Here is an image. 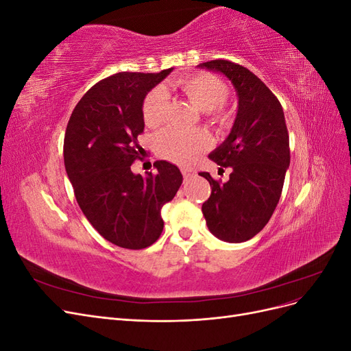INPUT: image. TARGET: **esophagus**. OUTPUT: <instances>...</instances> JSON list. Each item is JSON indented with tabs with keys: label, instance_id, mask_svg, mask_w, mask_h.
<instances>
[{
	"label": "esophagus",
	"instance_id": "obj_1",
	"mask_svg": "<svg viewBox=\"0 0 351 351\" xmlns=\"http://www.w3.org/2000/svg\"><path fill=\"white\" fill-rule=\"evenodd\" d=\"M182 173H183L184 180H190V178H192V177L196 174V171H195L193 168H187V167L182 168Z\"/></svg>",
	"mask_w": 351,
	"mask_h": 351
}]
</instances>
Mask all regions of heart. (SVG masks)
<instances>
[{"instance_id":"b5f03b06","label":"heart","mask_w":351,"mask_h":351,"mask_svg":"<svg viewBox=\"0 0 351 351\" xmlns=\"http://www.w3.org/2000/svg\"><path fill=\"white\" fill-rule=\"evenodd\" d=\"M174 86L184 93V97L195 107L204 111L206 120L218 130H226L232 124V114L224 108L228 98V86L208 73L187 74L176 80ZM168 97L164 88H155L146 95L142 104L143 121L147 127H158L167 117ZM212 145L210 136L205 130L184 132L168 127L155 137V151L159 156L178 165H187L193 159L208 151Z\"/></svg>"}]
</instances>
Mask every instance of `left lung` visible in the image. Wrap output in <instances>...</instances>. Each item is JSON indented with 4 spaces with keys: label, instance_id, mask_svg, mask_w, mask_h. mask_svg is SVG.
Listing matches in <instances>:
<instances>
[{
    "label": "left lung",
    "instance_id": "obj_1",
    "mask_svg": "<svg viewBox=\"0 0 351 351\" xmlns=\"http://www.w3.org/2000/svg\"><path fill=\"white\" fill-rule=\"evenodd\" d=\"M221 71L234 84L239 111L227 141L209 155L219 169L231 168L222 183L199 173L210 184L202 205L209 231L228 243L250 240L268 224L277 208L285 171L290 165V141L278 98L256 74L228 60L199 64Z\"/></svg>",
    "mask_w": 351,
    "mask_h": 351
}]
</instances>
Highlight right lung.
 Listing matches in <instances>:
<instances>
[{
  "label": "right lung",
  "mask_w": 351,
  "mask_h": 351,
  "mask_svg": "<svg viewBox=\"0 0 351 351\" xmlns=\"http://www.w3.org/2000/svg\"><path fill=\"white\" fill-rule=\"evenodd\" d=\"M173 69L121 71L99 80L73 110L64 136V165L77 204L99 234L123 249L154 244L164 228L161 209L183 183L180 169L156 161V173L134 174L143 147L142 104Z\"/></svg>",
  "instance_id": "obj_1"
}]
</instances>
